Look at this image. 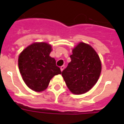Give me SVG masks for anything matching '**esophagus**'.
Masks as SVG:
<instances>
[{
  "instance_id": "34e87169",
  "label": "esophagus",
  "mask_w": 124,
  "mask_h": 124,
  "mask_svg": "<svg viewBox=\"0 0 124 124\" xmlns=\"http://www.w3.org/2000/svg\"><path fill=\"white\" fill-rule=\"evenodd\" d=\"M60 69H61V71H63V70L64 69V66H61V67H60Z\"/></svg>"
}]
</instances>
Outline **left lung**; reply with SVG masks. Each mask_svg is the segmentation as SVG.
I'll return each mask as SVG.
<instances>
[{
    "instance_id": "8db88e82",
    "label": "left lung",
    "mask_w": 124,
    "mask_h": 124,
    "mask_svg": "<svg viewBox=\"0 0 124 124\" xmlns=\"http://www.w3.org/2000/svg\"><path fill=\"white\" fill-rule=\"evenodd\" d=\"M71 61L62 71L70 91L83 94L89 91L99 79L101 62L99 55L89 45L81 42L73 50Z\"/></svg>"
}]
</instances>
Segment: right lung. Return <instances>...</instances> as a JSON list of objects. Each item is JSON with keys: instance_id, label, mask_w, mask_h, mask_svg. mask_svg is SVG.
<instances>
[{"instance_id": "add662e5", "label": "right lung", "mask_w": 124, "mask_h": 124, "mask_svg": "<svg viewBox=\"0 0 124 124\" xmlns=\"http://www.w3.org/2000/svg\"><path fill=\"white\" fill-rule=\"evenodd\" d=\"M51 50V46L47 43H34L18 56V68L23 80L35 91H44L53 76L61 74L54 58L50 56Z\"/></svg>"}]
</instances>
